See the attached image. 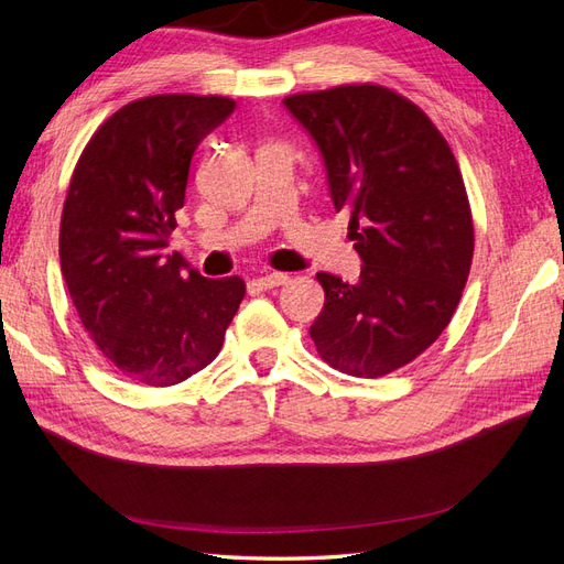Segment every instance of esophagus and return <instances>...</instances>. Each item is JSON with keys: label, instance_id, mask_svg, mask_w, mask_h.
<instances>
[{"label": "esophagus", "instance_id": "34e87169", "mask_svg": "<svg viewBox=\"0 0 564 564\" xmlns=\"http://www.w3.org/2000/svg\"><path fill=\"white\" fill-rule=\"evenodd\" d=\"M286 282H289V275H284V272H268V275L259 278L261 289H275V286H282Z\"/></svg>", "mask_w": 564, "mask_h": 564}]
</instances>
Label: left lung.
<instances>
[{
  "label": "left lung",
  "mask_w": 564,
  "mask_h": 564,
  "mask_svg": "<svg viewBox=\"0 0 564 564\" xmlns=\"http://www.w3.org/2000/svg\"><path fill=\"white\" fill-rule=\"evenodd\" d=\"M284 106L315 139L365 263L355 284L317 272L324 308L311 338L329 367L386 377L435 344L468 282L475 235L456 158L429 115L381 84L294 94Z\"/></svg>",
  "instance_id": "8db88e82"
}]
</instances>
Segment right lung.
<instances>
[{
	"mask_svg": "<svg viewBox=\"0 0 564 564\" xmlns=\"http://www.w3.org/2000/svg\"><path fill=\"white\" fill-rule=\"evenodd\" d=\"M235 110L226 96L131 100L82 150L61 216V272L94 344L124 379L166 388L216 360L242 278H202L166 253L199 141Z\"/></svg>",
	"mask_w": 564,
	"mask_h": 564,
	"instance_id": "right-lung-1",
	"label": "right lung"
}]
</instances>
